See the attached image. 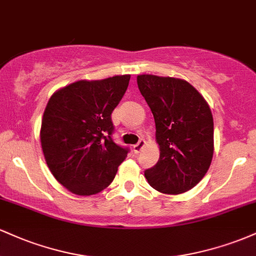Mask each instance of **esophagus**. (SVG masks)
<instances>
[{"label":"esophagus","mask_w":256,"mask_h":256,"mask_svg":"<svg viewBox=\"0 0 256 256\" xmlns=\"http://www.w3.org/2000/svg\"><path fill=\"white\" fill-rule=\"evenodd\" d=\"M146 146V140H140V142L137 143V144L134 146V152H136V154H138V152L142 150L143 146Z\"/></svg>","instance_id":"esophagus-1"}]
</instances>
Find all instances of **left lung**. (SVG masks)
Listing matches in <instances>:
<instances>
[{"mask_svg":"<svg viewBox=\"0 0 256 256\" xmlns=\"http://www.w3.org/2000/svg\"><path fill=\"white\" fill-rule=\"evenodd\" d=\"M140 94L155 120L160 149L144 176L158 192L178 195L204 177L214 152L213 116L204 96L184 79L137 76Z\"/></svg>","mask_w":256,"mask_h":256,"instance_id":"8db88e82","label":"left lung"}]
</instances>
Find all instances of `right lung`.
I'll list each match as a JSON object with an SVG mask.
<instances>
[{
    "label": "right lung",
    "mask_w": 256,
    "mask_h": 256,
    "mask_svg": "<svg viewBox=\"0 0 256 256\" xmlns=\"http://www.w3.org/2000/svg\"><path fill=\"white\" fill-rule=\"evenodd\" d=\"M130 74L83 80L55 91L44 110L40 146L55 179L79 196L101 192L116 177L128 149L113 142L110 114Z\"/></svg>",
    "instance_id": "obj_1"
}]
</instances>
